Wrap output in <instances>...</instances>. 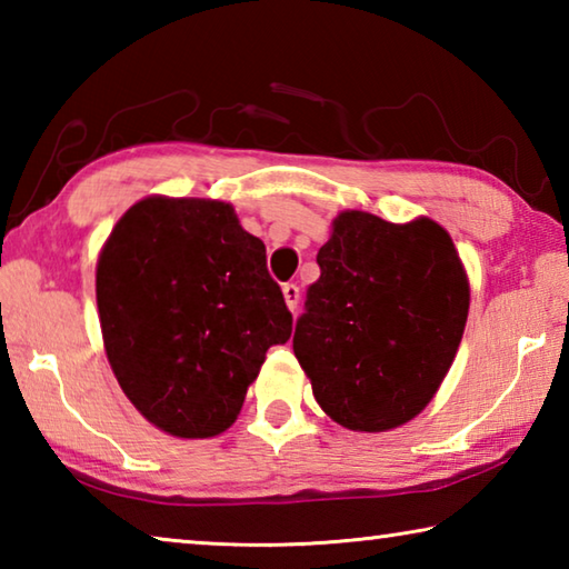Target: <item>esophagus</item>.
Returning <instances> with one entry per match:
<instances>
[{"label": "esophagus", "mask_w": 569, "mask_h": 569, "mask_svg": "<svg viewBox=\"0 0 569 569\" xmlns=\"http://www.w3.org/2000/svg\"><path fill=\"white\" fill-rule=\"evenodd\" d=\"M283 298H286L288 311H296V308H298V298H301V291H298L296 283H286V286H283Z\"/></svg>", "instance_id": "34e87169"}]
</instances>
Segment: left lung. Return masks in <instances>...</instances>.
<instances>
[{
    "label": "left lung",
    "mask_w": 569,
    "mask_h": 569,
    "mask_svg": "<svg viewBox=\"0 0 569 569\" xmlns=\"http://www.w3.org/2000/svg\"><path fill=\"white\" fill-rule=\"evenodd\" d=\"M316 263L293 353L319 407L351 431L411 421L467 326L469 281L449 233L429 218L389 223L343 210Z\"/></svg>",
    "instance_id": "left-lung-1"
}]
</instances>
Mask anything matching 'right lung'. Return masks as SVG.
Instances as JSON below:
<instances>
[{
	"label": "right lung",
	"mask_w": 569,
	"mask_h": 569,
	"mask_svg": "<svg viewBox=\"0 0 569 569\" xmlns=\"http://www.w3.org/2000/svg\"><path fill=\"white\" fill-rule=\"evenodd\" d=\"M94 286L114 379L180 439L226 431L266 351L291 339L263 240L223 200H138L104 240Z\"/></svg>",
	"instance_id": "obj_1"
}]
</instances>
